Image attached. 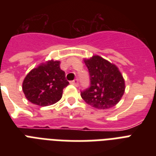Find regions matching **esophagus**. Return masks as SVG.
Here are the masks:
<instances>
[{"instance_id":"1","label":"esophagus","mask_w":156,"mask_h":156,"mask_svg":"<svg viewBox=\"0 0 156 156\" xmlns=\"http://www.w3.org/2000/svg\"><path fill=\"white\" fill-rule=\"evenodd\" d=\"M70 83H71V84H73V85L75 86V87H78V78H75L74 80L71 81Z\"/></svg>"}]
</instances>
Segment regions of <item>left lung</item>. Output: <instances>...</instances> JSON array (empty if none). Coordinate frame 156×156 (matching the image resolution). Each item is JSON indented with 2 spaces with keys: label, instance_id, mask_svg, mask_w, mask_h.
<instances>
[{
  "label": "left lung",
  "instance_id": "8db88e82",
  "mask_svg": "<svg viewBox=\"0 0 156 156\" xmlns=\"http://www.w3.org/2000/svg\"><path fill=\"white\" fill-rule=\"evenodd\" d=\"M84 62L89 71L90 86L81 91L83 100L95 108L115 106L125 92V81L117 67L99 56Z\"/></svg>",
  "mask_w": 156,
  "mask_h": 156
}]
</instances>
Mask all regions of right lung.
Wrapping results in <instances>:
<instances>
[{
  "mask_svg": "<svg viewBox=\"0 0 156 156\" xmlns=\"http://www.w3.org/2000/svg\"><path fill=\"white\" fill-rule=\"evenodd\" d=\"M69 85L66 73L60 68V61H50L33 69L23 83V90L30 103L48 106L58 102L63 89Z\"/></svg>",
  "mask_w": 156,
  "mask_h": 156,
  "instance_id": "obj_1",
  "label": "right lung"
}]
</instances>
